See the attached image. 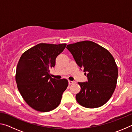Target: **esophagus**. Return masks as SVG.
<instances>
[{
	"label": "esophagus",
	"instance_id": "esophagus-1",
	"mask_svg": "<svg viewBox=\"0 0 132 132\" xmlns=\"http://www.w3.org/2000/svg\"><path fill=\"white\" fill-rule=\"evenodd\" d=\"M75 81H70V80H69V84H72L73 83H75Z\"/></svg>",
	"mask_w": 132,
	"mask_h": 132
}]
</instances>
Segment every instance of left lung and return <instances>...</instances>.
Here are the masks:
<instances>
[{"mask_svg": "<svg viewBox=\"0 0 132 132\" xmlns=\"http://www.w3.org/2000/svg\"><path fill=\"white\" fill-rule=\"evenodd\" d=\"M66 48L88 80L78 82L81 90L76 95L77 102L88 108L102 106L116 88L118 70L114 58L108 50L90 41L69 44Z\"/></svg>", "mask_w": 132, "mask_h": 132, "instance_id": "1", "label": "left lung"}]
</instances>
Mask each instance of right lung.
<instances>
[{"label": "right lung", "mask_w": 132, "mask_h": 132, "mask_svg": "<svg viewBox=\"0 0 132 132\" xmlns=\"http://www.w3.org/2000/svg\"><path fill=\"white\" fill-rule=\"evenodd\" d=\"M66 44L41 43L26 51L17 63L15 81L22 97L31 108L40 112L52 111L59 105L68 86L65 79L56 80L50 75L56 58Z\"/></svg>", "instance_id": "right-lung-1"}]
</instances>
